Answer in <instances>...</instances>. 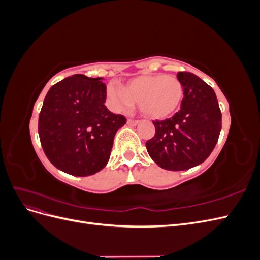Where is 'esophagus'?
<instances>
[{
  "label": "esophagus",
  "mask_w": 260,
  "mask_h": 260,
  "mask_svg": "<svg viewBox=\"0 0 260 260\" xmlns=\"http://www.w3.org/2000/svg\"><path fill=\"white\" fill-rule=\"evenodd\" d=\"M127 122H128V124H130V125H137V124L140 122V120H137V119H131V118H129Z\"/></svg>",
  "instance_id": "obj_1"
}]
</instances>
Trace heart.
<instances>
[{
  "label": "heart",
  "mask_w": 260,
  "mask_h": 260,
  "mask_svg": "<svg viewBox=\"0 0 260 260\" xmlns=\"http://www.w3.org/2000/svg\"><path fill=\"white\" fill-rule=\"evenodd\" d=\"M107 98L115 109H127L138 103L141 112L153 119H165L174 114L183 99V86L176 77L164 74L140 76L122 88L107 86Z\"/></svg>",
  "instance_id": "1"
}]
</instances>
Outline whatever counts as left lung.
Instances as JSON below:
<instances>
[{
    "label": "left lung",
    "instance_id": "obj_1",
    "mask_svg": "<svg viewBox=\"0 0 260 260\" xmlns=\"http://www.w3.org/2000/svg\"><path fill=\"white\" fill-rule=\"evenodd\" d=\"M183 86L181 108L171 118L154 120L155 136L145 143L159 167L185 170L198 166L214 151L221 131V111L215 91L192 73L179 72Z\"/></svg>",
    "mask_w": 260,
    "mask_h": 260
}]
</instances>
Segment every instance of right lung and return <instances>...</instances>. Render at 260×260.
Returning a JSON list of instances; mask_svg holds the SVG:
<instances>
[{
	"label": "right lung",
	"mask_w": 260,
	"mask_h": 260,
	"mask_svg": "<svg viewBox=\"0 0 260 260\" xmlns=\"http://www.w3.org/2000/svg\"><path fill=\"white\" fill-rule=\"evenodd\" d=\"M105 100L102 78L74 75L50 89L39 115L38 132L55 167L77 177L105 167L116 132L127 122L124 116L108 111Z\"/></svg>",
	"instance_id": "right-lung-1"
}]
</instances>
